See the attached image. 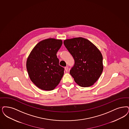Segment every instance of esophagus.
<instances>
[{
    "instance_id": "esophagus-1",
    "label": "esophagus",
    "mask_w": 129,
    "mask_h": 129,
    "mask_svg": "<svg viewBox=\"0 0 129 129\" xmlns=\"http://www.w3.org/2000/svg\"><path fill=\"white\" fill-rule=\"evenodd\" d=\"M65 71L66 72H68V70H69V68L68 67H65Z\"/></svg>"
}]
</instances>
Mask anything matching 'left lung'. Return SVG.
<instances>
[{"mask_svg": "<svg viewBox=\"0 0 129 129\" xmlns=\"http://www.w3.org/2000/svg\"><path fill=\"white\" fill-rule=\"evenodd\" d=\"M64 45L74 59L70 73L81 87H89L95 83L103 72L101 53L92 42L82 37L64 41Z\"/></svg>", "mask_w": 129, "mask_h": 129, "instance_id": "obj_1", "label": "left lung"}]
</instances>
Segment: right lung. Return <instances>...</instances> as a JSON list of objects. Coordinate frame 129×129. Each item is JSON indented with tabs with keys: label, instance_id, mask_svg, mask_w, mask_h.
Masks as SVG:
<instances>
[{
	"label": "right lung",
	"instance_id": "add662e5",
	"mask_svg": "<svg viewBox=\"0 0 129 129\" xmlns=\"http://www.w3.org/2000/svg\"><path fill=\"white\" fill-rule=\"evenodd\" d=\"M62 45L61 40H42L34 47L27 58L26 68L29 77L42 90L54 89L62 79L64 68L59 65L57 56Z\"/></svg>",
	"mask_w": 129,
	"mask_h": 129
}]
</instances>
